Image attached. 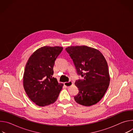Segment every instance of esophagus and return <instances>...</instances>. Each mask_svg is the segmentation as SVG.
Segmentation results:
<instances>
[{
    "label": "esophagus",
    "mask_w": 133,
    "mask_h": 133,
    "mask_svg": "<svg viewBox=\"0 0 133 133\" xmlns=\"http://www.w3.org/2000/svg\"><path fill=\"white\" fill-rule=\"evenodd\" d=\"M72 84V82L71 81H69L68 82H65L64 83V85L67 87H68L69 86H70Z\"/></svg>",
    "instance_id": "34e87169"
}]
</instances>
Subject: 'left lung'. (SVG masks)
<instances>
[{
	"instance_id": "1",
	"label": "left lung",
	"mask_w": 133,
	"mask_h": 133,
	"mask_svg": "<svg viewBox=\"0 0 133 133\" xmlns=\"http://www.w3.org/2000/svg\"><path fill=\"white\" fill-rule=\"evenodd\" d=\"M75 65L78 75L83 79L75 82L79 92L74 96L78 104L90 106L97 104L107 90L110 77L107 63L98 50L86 46L66 48Z\"/></svg>"
}]
</instances>
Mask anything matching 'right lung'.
<instances>
[{
  "label": "right lung",
  "instance_id": "right-lung-1",
  "mask_svg": "<svg viewBox=\"0 0 133 133\" xmlns=\"http://www.w3.org/2000/svg\"><path fill=\"white\" fill-rule=\"evenodd\" d=\"M59 46H44L28 59L24 74V88L30 99L39 106L53 104L63 84L52 77L55 61L63 50Z\"/></svg>",
  "mask_w": 133,
  "mask_h": 133
}]
</instances>
